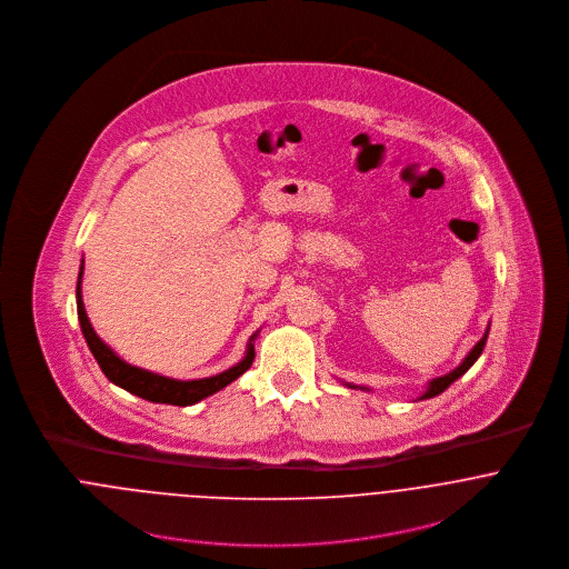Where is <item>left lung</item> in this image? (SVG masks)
I'll use <instances>...</instances> for the list:
<instances>
[{
  "mask_svg": "<svg viewBox=\"0 0 569 569\" xmlns=\"http://www.w3.org/2000/svg\"><path fill=\"white\" fill-rule=\"evenodd\" d=\"M488 330L485 332V337L473 346V350L469 352V357L453 370V372H449V375H445V377H438V379H433L431 383H429V388H427V392L422 395V399H431V397H438L440 392H445L456 379H460L476 361H478V357L482 355V350H485V343H487Z\"/></svg>",
  "mask_w": 569,
  "mask_h": 569,
  "instance_id": "8db88e82",
  "label": "left lung"
}]
</instances>
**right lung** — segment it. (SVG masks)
<instances>
[{"label": "right lung", "instance_id": "add662e5", "mask_svg": "<svg viewBox=\"0 0 569 569\" xmlns=\"http://www.w3.org/2000/svg\"><path fill=\"white\" fill-rule=\"evenodd\" d=\"M81 278L82 267L81 271H79V282H77V307H79V320H81L84 341H87L91 355L96 357L100 370L104 372V377L111 383L124 388L127 392H131V395H136L140 399H147L151 403H168V406L179 407L194 406L201 399L223 390L234 379H239L244 370H249V366H251V361L256 357L251 343L247 346V355H244V359L239 366H234V368H230V370H226V372H221L217 377H208V379H199V381H174V379H166V377H160V375H153V372H147L142 368L124 363L120 357L113 355L111 348H107L98 339V335L93 332V328L89 325L84 307H82Z\"/></svg>", "mask_w": 569, "mask_h": 569}]
</instances>
